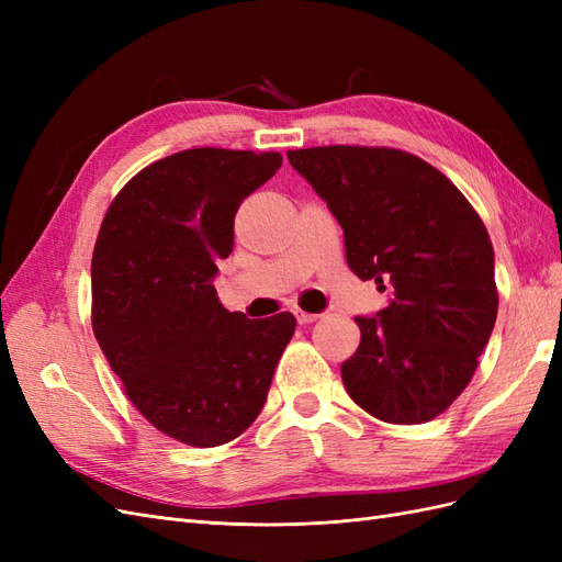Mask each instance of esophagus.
I'll list each match as a JSON object with an SVG mask.
<instances>
[{
  "instance_id": "obj_1",
  "label": "esophagus",
  "mask_w": 562,
  "mask_h": 562,
  "mask_svg": "<svg viewBox=\"0 0 562 562\" xmlns=\"http://www.w3.org/2000/svg\"><path fill=\"white\" fill-rule=\"evenodd\" d=\"M295 318H297L300 326H307V323H314V321L318 318V314H310V312L297 310V312H295Z\"/></svg>"
}]
</instances>
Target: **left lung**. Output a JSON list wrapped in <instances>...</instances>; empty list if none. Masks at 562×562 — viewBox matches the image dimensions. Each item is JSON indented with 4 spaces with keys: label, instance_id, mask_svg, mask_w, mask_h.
Wrapping results in <instances>:
<instances>
[{
    "label": "left lung",
    "instance_id": "obj_1",
    "mask_svg": "<svg viewBox=\"0 0 562 562\" xmlns=\"http://www.w3.org/2000/svg\"><path fill=\"white\" fill-rule=\"evenodd\" d=\"M288 161L328 203L359 279L391 285L356 316L342 363L349 396L391 424L438 417L462 394L497 318L495 250L464 194L427 161L389 147H310Z\"/></svg>",
    "mask_w": 562,
    "mask_h": 562
}]
</instances>
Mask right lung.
<instances>
[{
	"instance_id": "add662e5",
	"label": "right lung",
	"mask_w": 562,
	"mask_h": 562,
	"mask_svg": "<svg viewBox=\"0 0 562 562\" xmlns=\"http://www.w3.org/2000/svg\"><path fill=\"white\" fill-rule=\"evenodd\" d=\"M279 151L196 147L149 164L116 194L93 262V333L126 396L180 443L241 436L295 333L291 312L255 321L215 293L241 201L281 168Z\"/></svg>"
}]
</instances>
